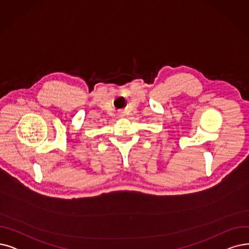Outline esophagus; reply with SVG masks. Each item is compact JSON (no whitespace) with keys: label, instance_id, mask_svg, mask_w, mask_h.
<instances>
[{"label":"esophagus","instance_id":"esophagus-1","mask_svg":"<svg viewBox=\"0 0 249 249\" xmlns=\"http://www.w3.org/2000/svg\"><path fill=\"white\" fill-rule=\"evenodd\" d=\"M118 116H119V117H124V112H119V113H118Z\"/></svg>","mask_w":249,"mask_h":249}]
</instances>
